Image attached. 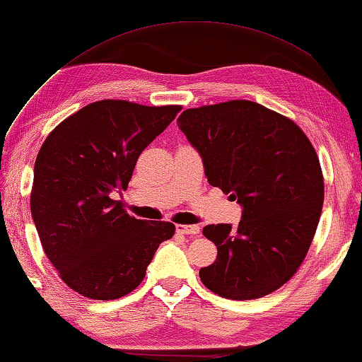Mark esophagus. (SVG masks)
Wrapping results in <instances>:
<instances>
[{
    "label": "esophagus",
    "mask_w": 362,
    "mask_h": 362,
    "mask_svg": "<svg viewBox=\"0 0 362 362\" xmlns=\"http://www.w3.org/2000/svg\"><path fill=\"white\" fill-rule=\"evenodd\" d=\"M175 230L182 235H198L199 233V226H179L175 227Z\"/></svg>",
    "instance_id": "esophagus-1"
}]
</instances>
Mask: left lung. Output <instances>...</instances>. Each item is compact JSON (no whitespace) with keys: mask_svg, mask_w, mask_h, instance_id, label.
Instances as JSON below:
<instances>
[{"mask_svg":"<svg viewBox=\"0 0 362 362\" xmlns=\"http://www.w3.org/2000/svg\"><path fill=\"white\" fill-rule=\"evenodd\" d=\"M177 125L202 156L208 182L243 209L237 227L203 228L217 257L199 279L228 300L272 293L301 266L322 212L324 179L311 141L293 120L246 100L187 109Z\"/></svg>","mask_w":362,"mask_h":362,"instance_id":"obj_1","label":"left lung"}]
</instances>
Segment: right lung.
<instances>
[{"mask_svg": "<svg viewBox=\"0 0 362 362\" xmlns=\"http://www.w3.org/2000/svg\"><path fill=\"white\" fill-rule=\"evenodd\" d=\"M180 109L91 103L62 120L38 151L32 217L48 259L77 293L103 301L130 293L174 235L172 222L136 219L112 194L127 188L141 151Z\"/></svg>", "mask_w": 362, "mask_h": 362, "instance_id": "obj_1", "label": "right lung"}]
</instances>
